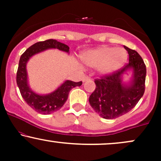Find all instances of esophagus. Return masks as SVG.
Returning <instances> with one entry per match:
<instances>
[{
    "mask_svg": "<svg viewBox=\"0 0 161 161\" xmlns=\"http://www.w3.org/2000/svg\"><path fill=\"white\" fill-rule=\"evenodd\" d=\"M89 79H90V78L88 76H84V77H83V79H82V81H83V82H86V81L89 80Z\"/></svg>",
    "mask_w": 161,
    "mask_h": 161,
    "instance_id": "obj_1",
    "label": "esophagus"
}]
</instances>
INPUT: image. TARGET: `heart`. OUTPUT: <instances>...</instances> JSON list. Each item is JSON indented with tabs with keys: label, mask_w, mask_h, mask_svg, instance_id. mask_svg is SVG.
Returning a JSON list of instances; mask_svg holds the SVG:
<instances>
[{
	"label": "heart",
	"mask_w": 161,
	"mask_h": 161,
	"mask_svg": "<svg viewBox=\"0 0 161 161\" xmlns=\"http://www.w3.org/2000/svg\"><path fill=\"white\" fill-rule=\"evenodd\" d=\"M81 59L87 66H97L101 74L110 75L124 65L127 53L123 48L103 46L86 51L81 55Z\"/></svg>",
	"instance_id": "obj_1"
}]
</instances>
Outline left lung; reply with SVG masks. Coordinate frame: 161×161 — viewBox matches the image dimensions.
<instances>
[{
    "instance_id": "left-lung-1",
    "label": "left lung",
    "mask_w": 161,
    "mask_h": 161,
    "mask_svg": "<svg viewBox=\"0 0 161 161\" xmlns=\"http://www.w3.org/2000/svg\"><path fill=\"white\" fill-rule=\"evenodd\" d=\"M129 53V63L110 75L95 79L96 88L89 97L94 110L104 119H116L135 108L145 88L146 66L137 51L124 46ZM134 71L133 80L123 84L122 75L129 69Z\"/></svg>"
}]
</instances>
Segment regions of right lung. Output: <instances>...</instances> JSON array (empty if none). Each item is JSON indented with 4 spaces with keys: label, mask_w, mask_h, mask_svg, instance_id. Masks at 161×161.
I'll return each instance as SVG.
<instances>
[{
    "label": "right lung",
    "mask_w": 161,
    "mask_h": 161,
    "mask_svg": "<svg viewBox=\"0 0 161 161\" xmlns=\"http://www.w3.org/2000/svg\"><path fill=\"white\" fill-rule=\"evenodd\" d=\"M50 48H57L66 53L69 51V47L67 45L54 39L37 42L21 55L16 73V83L22 97L29 107L41 114H51L60 110L67 100L70 90L82 84V82H75L66 80L54 92L45 95L36 94L29 88L26 72L28 60L33 55Z\"/></svg>",
    "instance_id": "1"
}]
</instances>
